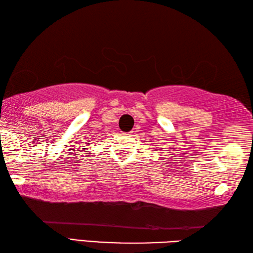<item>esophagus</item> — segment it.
<instances>
[{
	"label": "esophagus",
	"instance_id": "34e87169",
	"mask_svg": "<svg viewBox=\"0 0 253 253\" xmlns=\"http://www.w3.org/2000/svg\"><path fill=\"white\" fill-rule=\"evenodd\" d=\"M131 132H132V131H130V132H125V135H130Z\"/></svg>",
	"mask_w": 253,
	"mask_h": 253
}]
</instances>
